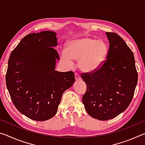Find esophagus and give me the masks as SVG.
I'll return each instance as SVG.
<instances>
[{
	"label": "esophagus",
	"instance_id": "34e87169",
	"mask_svg": "<svg viewBox=\"0 0 145 145\" xmlns=\"http://www.w3.org/2000/svg\"><path fill=\"white\" fill-rule=\"evenodd\" d=\"M75 80H80V75L78 74L77 73H75Z\"/></svg>",
	"mask_w": 145,
	"mask_h": 145
}]
</instances>
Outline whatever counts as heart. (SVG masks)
Here are the masks:
<instances>
[{
  "label": "heart",
  "mask_w": 145,
  "mask_h": 145,
  "mask_svg": "<svg viewBox=\"0 0 145 145\" xmlns=\"http://www.w3.org/2000/svg\"><path fill=\"white\" fill-rule=\"evenodd\" d=\"M108 52L109 47L104 41L85 37L70 41L66 51L61 52V57L68 66L73 65V60H78L80 70L92 72L102 67Z\"/></svg>",
  "instance_id": "heart-1"
}]
</instances>
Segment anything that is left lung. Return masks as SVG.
<instances>
[{
	"instance_id": "obj_1",
	"label": "left lung",
	"mask_w": 145,
	"mask_h": 145,
	"mask_svg": "<svg viewBox=\"0 0 145 145\" xmlns=\"http://www.w3.org/2000/svg\"><path fill=\"white\" fill-rule=\"evenodd\" d=\"M106 35L109 48L104 63L96 71L81 73L87 86L83 104L89 116L99 120L112 119L125 111L138 78L131 49L117 34Z\"/></svg>"
}]
</instances>
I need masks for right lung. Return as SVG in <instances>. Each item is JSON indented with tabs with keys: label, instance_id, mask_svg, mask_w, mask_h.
<instances>
[{
	"label": "right lung",
	"instance_id": "1",
	"mask_svg": "<svg viewBox=\"0 0 145 145\" xmlns=\"http://www.w3.org/2000/svg\"><path fill=\"white\" fill-rule=\"evenodd\" d=\"M56 34L42 31L27 34L12 51L6 75V86L14 106L35 121L52 118L63 93L75 82L72 71L55 70L59 56Z\"/></svg>",
	"mask_w": 145,
	"mask_h": 145
}]
</instances>
